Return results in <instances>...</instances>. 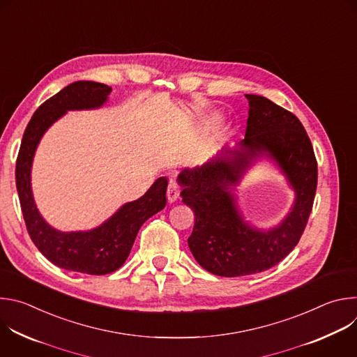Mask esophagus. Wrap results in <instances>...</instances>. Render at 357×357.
Segmentation results:
<instances>
[{"label":"esophagus","instance_id":"esophagus-1","mask_svg":"<svg viewBox=\"0 0 357 357\" xmlns=\"http://www.w3.org/2000/svg\"><path fill=\"white\" fill-rule=\"evenodd\" d=\"M179 197V186L176 182H171L169 186H168V190H167V199L169 203H174L176 199Z\"/></svg>","mask_w":357,"mask_h":357}]
</instances>
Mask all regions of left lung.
I'll use <instances>...</instances> for the list:
<instances>
[{
    "label": "left lung",
    "mask_w": 357,
    "mask_h": 357,
    "mask_svg": "<svg viewBox=\"0 0 357 357\" xmlns=\"http://www.w3.org/2000/svg\"><path fill=\"white\" fill-rule=\"evenodd\" d=\"M245 97L248 119L238 145L223 148L206 164L185 168L178 176L182 202L195 213L189 248L203 268L220 277L261 273L285 259L308 223L318 183L314 148L298 117L263 96ZM261 155L279 164L296 190L291 212L267 232L242 219L231 193V186Z\"/></svg>",
    "instance_id": "1"
}]
</instances>
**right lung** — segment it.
Returning a JSON list of instances; mask_svg holds the SVG:
<instances>
[{
    "instance_id": "right-lung-1",
    "label": "right lung",
    "mask_w": 357,
    "mask_h": 357,
    "mask_svg": "<svg viewBox=\"0 0 357 357\" xmlns=\"http://www.w3.org/2000/svg\"><path fill=\"white\" fill-rule=\"evenodd\" d=\"M110 93L107 84L82 80L47 98L25 128L15 167L21 209L33 244L55 266L90 275L110 274L124 264L139 227L167 205V178H158L144 196L126 203L98 227L65 233L49 226L39 215L31 189V168L36 146L50 126L69 110L103 106Z\"/></svg>"
}]
</instances>
